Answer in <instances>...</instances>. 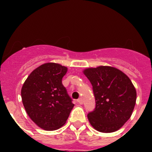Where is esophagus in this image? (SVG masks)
<instances>
[{
    "label": "esophagus",
    "instance_id": "1",
    "mask_svg": "<svg viewBox=\"0 0 152 152\" xmlns=\"http://www.w3.org/2000/svg\"><path fill=\"white\" fill-rule=\"evenodd\" d=\"M77 102L79 103V104H82V103H83V100H82V99H81V98H79V99H77Z\"/></svg>",
    "mask_w": 152,
    "mask_h": 152
}]
</instances>
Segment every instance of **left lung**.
Masks as SVG:
<instances>
[{"instance_id":"8db88e82","label":"left lung","mask_w":152,"mask_h":152,"mask_svg":"<svg viewBox=\"0 0 152 152\" xmlns=\"http://www.w3.org/2000/svg\"><path fill=\"white\" fill-rule=\"evenodd\" d=\"M93 87L95 108L88 114L91 126L101 132H113L131 116L136 91L131 80L120 70L110 66L84 71Z\"/></svg>"}]
</instances>
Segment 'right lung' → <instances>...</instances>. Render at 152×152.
Segmentation results:
<instances>
[{
  "label": "right lung",
  "mask_w": 152,
  "mask_h": 152,
  "mask_svg": "<svg viewBox=\"0 0 152 152\" xmlns=\"http://www.w3.org/2000/svg\"><path fill=\"white\" fill-rule=\"evenodd\" d=\"M67 70L59 64L45 63L29 75L22 87V101L28 116L45 130L61 127L75 106L61 81Z\"/></svg>",
  "instance_id": "add662e5"
}]
</instances>
